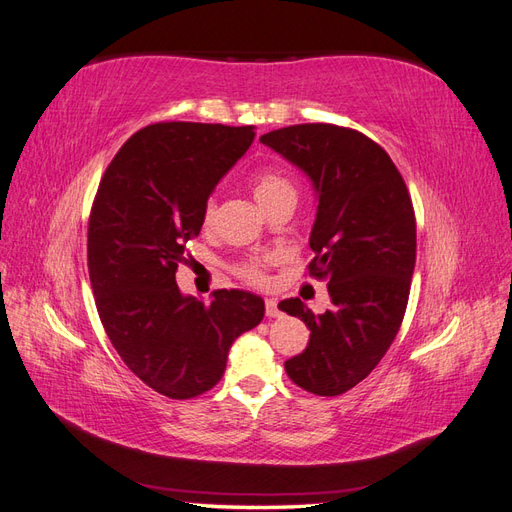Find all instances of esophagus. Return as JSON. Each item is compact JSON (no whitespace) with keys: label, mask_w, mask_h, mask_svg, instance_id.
I'll return each instance as SVG.
<instances>
[{"label":"esophagus","mask_w":512,"mask_h":512,"mask_svg":"<svg viewBox=\"0 0 512 512\" xmlns=\"http://www.w3.org/2000/svg\"><path fill=\"white\" fill-rule=\"evenodd\" d=\"M265 314H267L269 318H277V316L282 314L280 307H277V301H275V299H265Z\"/></svg>","instance_id":"obj_1"}]
</instances>
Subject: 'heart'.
<instances>
[{"instance_id": "heart-1", "label": "heart", "mask_w": 512, "mask_h": 512, "mask_svg": "<svg viewBox=\"0 0 512 512\" xmlns=\"http://www.w3.org/2000/svg\"><path fill=\"white\" fill-rule=\"evenodd\" d=\"M252 192L258 200V205L265 209L267 205L275 203V200H280L284 196L297 198V185H294L292 179H288L282 173H275V170H262V173L254 175V179H252ZM213 215H215V205H213V200H209L205 207V224H209L213 220ZM237 271L247 282L260 284L262 280H265V271H262L260 260L243 262Z\"/></svg>"}]
</instances>
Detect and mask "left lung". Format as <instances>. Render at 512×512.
<instances>
[{"label": "left lung", "instance_id": "obj_1", "mask_svg": "<svg viewBox=\"0 0 512 512\" xmlns=\"http://www.w3.org/2000/svg\"><path fill=\"white\" fill-rule=\"evenodd\" d=\"M260 143L312 181L309 271L327 280L333 303L318 316L301 299L280 303L309 329L286 374L314 395H342L374 371L404 320L416 262L412 200L389 153L356 130L303 123L262 134Z\"/></svg>", "mask_w": 512, "mask_h": 512}]
</instances>
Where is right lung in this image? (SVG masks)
Instances as JSON below:
<instances>
[{
	"mask_svg": "<svg viewBox=\"0 0 512 512\" xmlns=\"http://www.w3.org/2000/svg\"><path fill=\"white\" fill-rule=\"evenodd\" d=\"M254 136L252 126L153 123L119 149L91 207L89 280L104 331L132 374L170 399L213 389L232 342L265 316L258 294L215 290L205 303L175 282L209 196Z\"/></svg>",
	"mask_w": 512,
	"mask_h": 512,
	"instance_id": "obj_1",
	"label": "right lung"
}]
</instances>
